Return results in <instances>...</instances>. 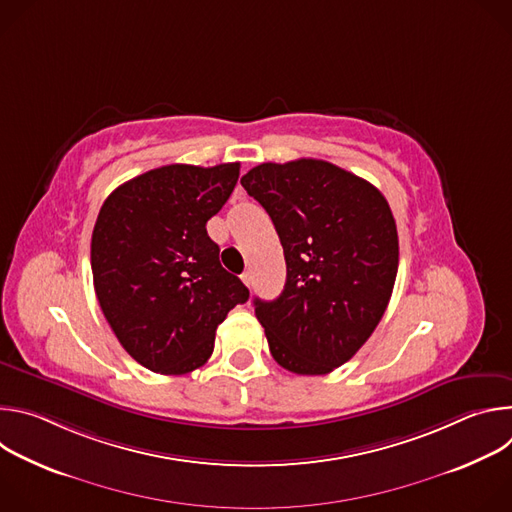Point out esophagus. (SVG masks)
<instances>
[{
	"mask_svg": "<svg viewBox=\"0 0 512 512\" xmlns=\"http://www.w3.org/2000/svg\"><path fill=\"white\" fill-rule=\"evenodd\" d=\"M241 279H243V283L251 289V285H253V275H251V271H245V273L241 275Z\"/></svg>",
	"mask_w": 512,
	"mask_h": 512,
	"instance_id": "obj_1",
	"label": "esophagus"
}]
</instances>
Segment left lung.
<instances>
[{"label": "left lung", "mask_w": 512, "mask_h": 512, "mask_svg": "<svg viewBox=\"0 0 512 512\" xmlns=\"http://www.w3.org/2000/svg\"><path fill=\"white\" fill-rule=\"evenodd\" d=\"M243 188L271 216L287 277L273 302L255 298L271 356L296 375H328L381 322L399 267L385 196L330 162L259 164Z\"/></svg>", "instance_id": "1"}]
</instances>
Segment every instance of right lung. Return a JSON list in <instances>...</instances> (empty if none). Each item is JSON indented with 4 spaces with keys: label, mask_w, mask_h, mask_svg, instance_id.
Returning a JSON list of instances; mask_svg holds the SVG:
<instances>
[{
    "label": "right lung",
    "mask_w": 512,
    "mask_h": 512,
    "mask_svg": "<svg viewBox=\"0 0 512 512\" xmlns=\"http://www.w3.org/2000/svg\"><path fill=\"white\" fill-rule=\"evenodd\" d=\"M239 168L162 166L115 188L99 210L91 239L99 306L121 346L154 373L202 367L218 324L249 300L206 233Z\"/></svg>",
    "instance_id": "1"
}]
</instances>
